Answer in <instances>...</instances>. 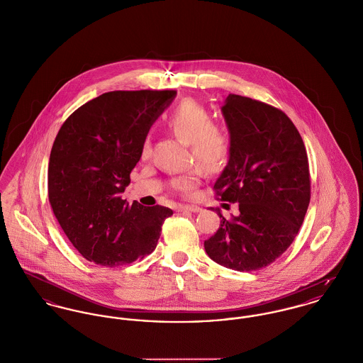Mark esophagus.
<instances>
[{"label":"esophagus","instance_id":"esophagus-1","mask_svg":"<svg viewBox=\"0 0 363 363\" xmlns=\"http://www.w3.org/2000/svg\"><path fill=\"white\" fill-rule=\"evenodd\" d=\"M202 208L195 206V205H180L179 212H201Z\"/></svg>","mask_w":363,"mask_h":363}]
</instances>
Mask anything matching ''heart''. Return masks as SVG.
<instances>
[{
    "mask_svg": "<svg viewBox=\"0 0 363 363\" xmlns=\"http://www.w3.org/2000/svg\"><path fill=\"white\" fill-rule=\"evenodd\" d=\"M173 133L190 145L195 162L208 172H218L224 167L230 154V139L225 130L213 123L208 108L199 101L183 100L168 118ZM151 143L147 138L142 147V157L148 158ZM202 172L195 169L172 180V187L179 193L189 194L201 182Z\"/></svg>",
    "mask_w": 363,
    "mask_h": 363,
    "instance_id": "1",
    "label": "heart"
}]
</instances>
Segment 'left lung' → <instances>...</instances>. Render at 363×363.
<instances>
[{
  "mask_svg": "<svg viewBox=\"0 0 363 363\" xmlns=\"http://www.w3.org/2000/svg\"><path fill=\"white\" fill-rule=\"evenodd\" d=\"M230 132L228 164L213 190L238 202L203 246L220 266L256 271L274 263L296 238L311 198L308 157L289 117L263 101L228 95L221 107ZM227 205V203H224Z\"/></svg>",
  "mask_w": 363,
  "mask_h": 363,
  "instance_id": "left-lung-1",
  "label": "left lung"
}]
</instances>
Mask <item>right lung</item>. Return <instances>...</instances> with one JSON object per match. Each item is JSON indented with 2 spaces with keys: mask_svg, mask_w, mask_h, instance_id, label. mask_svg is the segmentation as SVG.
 Listing matches in <instances>:
<instances>
[{
  "mask_svg": "<svg viewBox=\"0 0 363 363\" xmlns=\"http://www.w3.org/2000/svg\"><path fill=\"white\" fill-rule=\"evenodd\" d=\"M176 91H113L77 108L50 150L48 196L74 247L106 267L150 255L161 237L165 206L132 205L121 194L142 157L147 133Z\"/></svg>",
  "mask_w": 363,
  "mask_h": 363,
  "instance_id": "right-lung-1",
  "label": "right lung"
}]
</instances>
